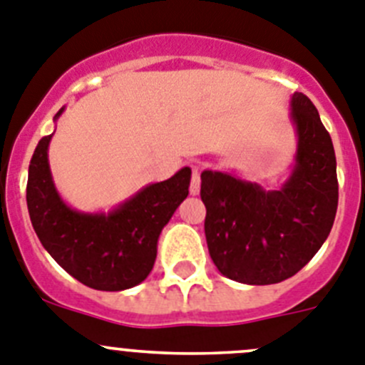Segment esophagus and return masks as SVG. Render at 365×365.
<instances>
[{"mask_svg":"<svg viewBox=\"0 0 365 365\" xmlns=\"http://www.w3.org/2000/svg\"><path fill=\"white\" fill-rule=\"evenodd\" d=\"M200 185H202V180H200V167H192V176H190V194L196 196L200 194Z\"/></svg>","mask_w":365,"mask_h":365,"instance_id":"obj_1","label":"esophagus"}]
</instances>
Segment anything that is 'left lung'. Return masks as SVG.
Wrapping results in <instances>:
<instances>
[{"label":"left lung","instance_id":"8db88e82","mask_svg":"<svg viewBox=\"0 0 365 365\" xmlns=\"http://www.w3.org/2000/svg\"><path fill=\"white\" fill-rule=\"evenodd\" d=\"M290 108L297 153L279 189L230 173H202L209 254L225 277L243 284H275L297 274L335 221L339 182L331 136L306 95L295 91Z\"/></svg>","mask_w":365,"mask_h":365}]
</instances>
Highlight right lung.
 <instances>
[{
	"instance_id": "obj_1",
	"label": "right lung",
	"mask_w": 365,
	"mask_h": 365,
	"mask_svg": "<svg viewBox=\"0 0 365 365\" xmlns=\"http://www.w3.org/2000/svg\"><path fill=\"white\" fill-rule=\"evenodd\" d=\"M52 135L37 144L26 183L30 221L41 245L71 277L93 290L120 292L140 284L155 264L160 232L189 194L190 169L149 183L110 212H79L64 203L53 185Z\"/></svg>"
}]
</instances>
